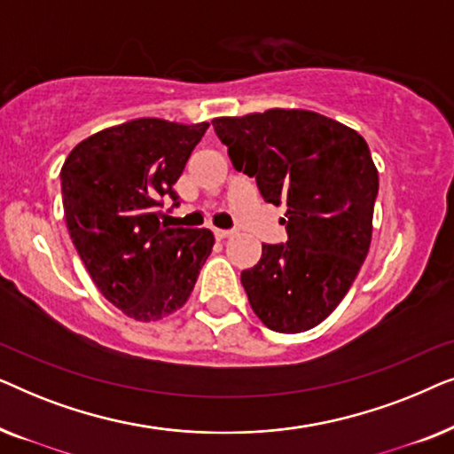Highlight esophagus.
<instances>
[{
  "instance_id": "1",
  "label": "esophagus",
  "mask_w": 454,
  "mask_h": 454,
  "mask_svg": "<svg viewBox=\"0 0 454 454\" xmlns=\"http://www.w3.org/2000/svg\"><path fill=\"white\" fill-rule=\"evenodd\" d=\"M215 235L216 239H227V238H233L235 231L233 229H215Z\"/></svg>"
}]
</instances>
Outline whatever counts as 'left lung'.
<instances>
[{"mask_svg":"<svg viewBox=\"0 0 454 454\" xmlns=\"http://www.w3.org/2000/svg\"><path fill=\"white\" fill-rule=\"evenodd\" d=\"M215 132L266 202L285 207V244H262L241 272L250 306L270 331L320 325L356 281L372 241L378 171L356 129L306 109L216 117Z\"/></svg>","mask_w":454,"mask_h":454,"instance_id":"8db88e82","label":"left lung"}]
</instances>
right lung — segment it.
Returning a JSON list of instances; mask_svg holds the SVG:
<instances>
[{
    "label": "right lung",
    "mask_w": 454,
    "mask_h": 454,
    "mask_svg": "<svg viewBox=\"0 0 454 454\" xmlns=\"http://www.w3.org/2000/svg\"><path fill=\"white\" fill-rule=\"evenodd\" d=\"M208 123L140 117L92 134L61 167L66 225L97 289L129 318L154 322L184 306L210 256V229H169L163 198Z\"/></svg>",
    "instance_id": "1"
}]
</instances>
